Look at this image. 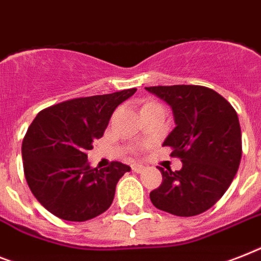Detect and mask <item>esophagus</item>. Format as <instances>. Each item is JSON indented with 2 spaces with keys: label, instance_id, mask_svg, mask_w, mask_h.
Here are the masks:
<instances>
[{
  "label": "esophagus",
  "instance_id": "34e87169",
  "mask_svg": "<svg viewBox=\"0 0 261 261\" xmlns=\"http://www.w3.org/2000/svg\"><path fill=\"white\" fill-rule=\"evenodd\" d=\"M131 169H133V171H135V173H142V171L145 170V166L141 164H133L131 165Z\"/></svg>",
  "mask_w": 261,
  "mask_h": 261
}]
</instances>
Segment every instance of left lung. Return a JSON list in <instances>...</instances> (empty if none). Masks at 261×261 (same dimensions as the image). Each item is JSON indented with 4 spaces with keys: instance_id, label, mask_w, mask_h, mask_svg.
Instances as JSON below:
<instances>
[{
    "instance_id": "left-lung-1",
    "label": "left lung",
    "mask_w": 261,
    "mask_h": 261,
    "mask_svg": "<svg viewBox=\"0 0 261 261\" xmlns=\"http://www.w3.org/2000/svg\"><path fill=\"white\" fill-rule=\"evenodd\" d=\"M146 90L173 110L175 127L164 146L182 161L181 170H164L150 193L152 205L179 217L207 211L224 196L241 161V128L226 99L202 86H158Z\"/></svg>"
}]
</instances>
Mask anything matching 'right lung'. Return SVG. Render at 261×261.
<instances>
[{"label":"right lung","mask_w":261,"mask_h":261,"mask_svg":"<svg viewBox=\"0 0 261 261\" xmlns=\"http://www.w3.org/2000/svg\"><path fill=\"white\" fill-rule=\"evenodd\" d=\"M137 88L76 97L42 110L22 141L28 186L40 204L59 219L87 221L111 206L116 184L130 166L111 162L91 167L87 151L103 137L112 112Z\"/></svg>","instance_id":"1"}]
</instances>
